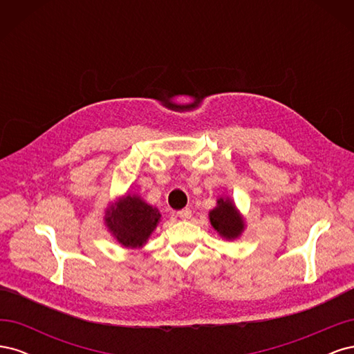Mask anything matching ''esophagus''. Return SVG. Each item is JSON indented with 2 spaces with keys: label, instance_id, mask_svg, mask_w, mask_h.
Segmentation results:
<instances>
[{
  "label": "esophagus",
  "instance_id": "34e87169",
  "mask_svg": "<svg viewBox=\"0 0 354 354\" xmlns=\"http://www.w3.org/2000/svg\"><path fill=\"white\" fill-rule=\"evenodd\" d=\"M177 214H178V217H180V218H183V220H189V218L192 217V209H190V208H185V209L178 211Z\"/></svg>",
  "mask_w": 354,
  "mask_h": 354
}]
</instances>
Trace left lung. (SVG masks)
Listing matches in <instances>:
<instances>
[{
	"label": "left lung",
	"instance_id": "obj_1",
	"mask_svg": "<svg viewBox=\"0 0 354 354\" xmlns=\"http://www.w3.org/2000/svg\"><path fill=\"white\" fill-rule=\"evenodd\" d=\"M209 221L220 236L226 239L238 238L243 230V218L230 199L220 198L217 207L209 212Z\"/></svg>",
	"mask_w": 354,
	"mask_h": 354
}]
</instances>
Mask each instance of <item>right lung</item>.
Masks as SVG:
<instances>
[{"mask_svg": "<svg viewBox=\"0 0 354 354\" xmlns=\"http://www.w3.org/2000/svg\"><path fill=\"white\" fill-rule=\"evenodd\" d=\"M106 224L116 241L127 248H137L146 243L158 226L160 214L138 196H125L106 211Z\"/></svg>", "mask_w": 354, "mask_h": 354, "instance_id": "add662e5", "label": "right lung"}]
</instances>
